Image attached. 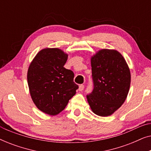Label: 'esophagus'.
<instances>
[{
    "label": "esophagus",
    "instance_id": "34e87169",
    "mask_svg": "<svg viewBox=\"0 0 151 151\" xmlns=\"http://www.w3.org/2000/svg\"><path fill=\"white\" fill-rule=\"evenodd\" d=\"M84 88V84H80V85L79 86V88H78V90H79L80 91H83Z\"/></svg>",
    "mask_w": 151,
    "mask_h": 151
}]
</instances>
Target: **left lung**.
I'll return each instance as SVG.
<instances>
[{
  "label": "left lung",
  "instance_id": "left-lung-1",
  "mask_svg": "<svg viewBox=\"0 0 151 151\" xmlns=\"http://www.w3.org/2000/svg\"><path fill=\"white\" fill-rule=\"evenodd\" d=\"M93 88L86 98L93 112L106 117L117 110L127 98L131 73L121 53L102 49L91 58Z\"/></svg>",
  "mask_w": 151,
  "mask_h": 151
}]
</instances>
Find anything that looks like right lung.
<instances>
[{
    "instance_id": "obj_1",
    "label": "right lung",
    "mask_w": 151,
    "mask_h": 151,
    "mask_svg": "<svg viewBox=\"0 0 151 151\" xmlns=\"http://www.w3.org/2000/svg\"><path fill=\"white\" fill-rule=\"evenodd\" d=\"M67 57L59 49H45L29 67L27 82L32 100L47 114L55 115L63 111L78 88L73 72L64 67Z\"/></svg>"
}]
</instances>
